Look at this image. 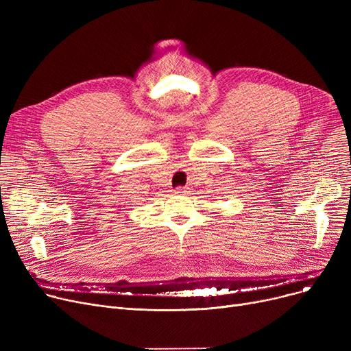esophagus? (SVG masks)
<instances>
[{"label": "esophagus", "instance_id": "34e87169", "mask_svg": "<svg viewBox=\"0 0 351 351\" xmlns=\"http://www.w3.org/2000/svg\"><path fill=\"white\" fill-rule=\"evenodd\" d=\"M175 193H178V195H186L188 191H186L185 188H178V189L175 191Z\"/></svg>", "mask_w": 351, "mask_h": 351}]
</instances>
